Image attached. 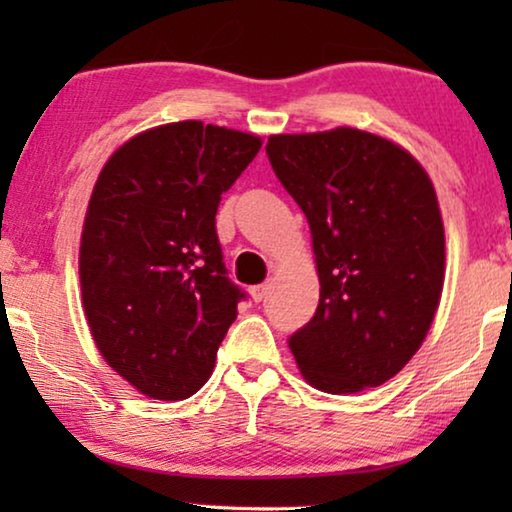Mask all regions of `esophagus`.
<instances>
[{"label": "esophagus", "mask_w": 512, "mask_h": 512, "mask_svg": "<svg viewBox=\"0 0 512 512\" xmlns=\"http://www.w3.org/2000/svg\"><path fill=\"white\" fill-rule=\"evenodd\" d=\"M268 291H270V286L268 284H258V286H251L249 289V293H251V300H254V303H261V300L268 296Z\"/></svg>", "instance_id": "esophagus-1"}]
</instances>
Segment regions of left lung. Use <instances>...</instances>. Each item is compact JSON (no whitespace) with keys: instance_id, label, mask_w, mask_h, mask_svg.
<instances>
[{"instance_id":"left-lung-1","label":"left lung","mask_w":512,"mask_h":512,"mask_svg":"<svg viewBox=\"0 0 512 512\" xmlns=\"http://www.w3.org/2000/svg\"><path fill=\"white\" fill-rule=\"evenodd\" d=\"M272 170L303 209L319 272L314 317L289 338L326 394L380 387L429 333L445 279V230L424 167L356 128L272 135Z\"/></svg>"}]
</instances>
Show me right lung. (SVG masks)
I'll return each instance as SVG.
<instances>
[{
    "instance_id": "add662e5",
    "label": "right lung",
    "mask_w": 512,
    "mask_h": 512,
    "mask_svg": "<svg viewBox=\"0 0 512 512\" xmlns=\"http://www.w3.org/2000/svg\"><path fill=\"white\" fill-rule=\"evenodd\" d=\"M261 149L240 130L181 121L132 137L102 167L83 221V310L104 361L144 396L209 380L244 291L226 277L216 209Z\"/></svg>"
}]
</instances>
